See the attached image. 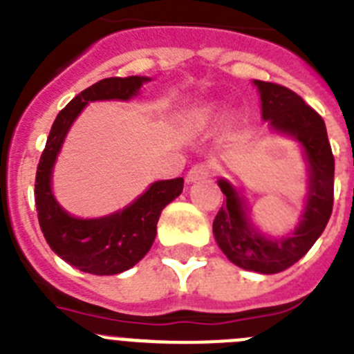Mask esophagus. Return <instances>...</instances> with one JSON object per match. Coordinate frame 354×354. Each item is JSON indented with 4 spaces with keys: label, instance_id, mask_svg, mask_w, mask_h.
<instances>
[{
    "label": "esophagus",
    "instance_id": "obj_1",
    "mask_svg": "<svg viewBox=\"0 0 354 354\" xmlns=\"http://www.w3.org/2000/svg\"><path fill=\"white\" fill-rule=\"evenodd\" d=\"M211 174V165L209 162H200V165H195L192 170L187 171L186 180L187 183H196V180H202L205 177H209Z\"/></svg>",
    "mask_w": 354,
    "mask_h": 354
}]
</instances>
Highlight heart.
I'll use <instances>...</instances> for the list:
<instances>
[{
  "label": "heart",
  "mask_w": 354,
  "mask_h": 354,
  "mask_svg": "<svg viewBox=\"0 0 354 354\" xmlns=\"http://www.w3.org/2000/svg\"><path fill=\"white\" fill-rule=\"evenodd\" d=\"M218 117H220V111L214 104H198L187 109L184 115V122L193 129H204V127L211 126Z\"/></svg>",
  "instance_id": "obj_1"
}]
</instances>
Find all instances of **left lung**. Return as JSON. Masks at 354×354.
<instances>
[{
  "label": "left lung",
  "mask_w": 354,
  "mask_h": 354,
  "mask_svg": "<svg viewBox=\"0 0 354 354\" xmlns=\"http://www.w3.org/2000/svg\"><path fill=\"white\" fill-rule=\"evenodd\" d=\"M261 95L262 120L271 133L292 138L306 162V195L298 221L283 236H271L252 220L246 196L230 180L218 179L227 196L212 221V234L221 252L232 264L246 271L273 274L287 270L305 255L323 234L333 209V174L324 120L305 104L298 93L274 83L253 80Z\"/></svg>",
  "instance_id": "obj_1"
}]
</instances>
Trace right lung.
I'll list each match as a JSON object with an SVG mask.
<instances>
[{
    "label": "right lung",
    "instance_id": "add662e5",
    "mask_svg": "<svg viewBox=\"0 0 354 354\" xmlns=\"http://www.w3.org/2000/svg\"><path fill=\"white\" fill-rule=\"evenodd\" d=\"M149 81L147 76L106 77L77 93L53 122L40 156L35 177L40 230L53 252L83 273L118 274L138 264L154 243L161 211L183 193V177L156 180L129 205L99 218L71 214L53 193L56 159L81 111L95 101H131Z\"/></svg>",
    "mask_w": 354,
    "mask_h": 354
}]
</instances>
